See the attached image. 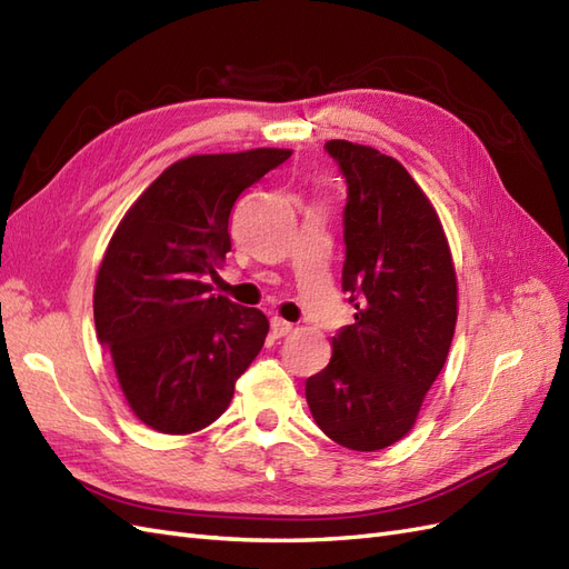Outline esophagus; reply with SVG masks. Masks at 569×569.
<instances>
[{
	"mask_svg": "<svg viewBox=\"0 0 569 569\" xmlns=\"http://www.w3.org/2000/svg\"><path fill=\"white\" fill-rule=\"evenodd\" d=\"M290 331H293V325H290V322H286V319H281V317H273L271 319V333H273V337H288V333Z\"/></svg>",
	"mask_w": 569,
	"mask_h": 569,
	"instance_id": "esophagus-1",
	"label": "esophagus"
}]
</instances>
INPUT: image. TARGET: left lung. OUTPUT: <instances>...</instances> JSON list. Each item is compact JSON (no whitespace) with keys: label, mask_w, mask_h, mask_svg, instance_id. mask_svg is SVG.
Returning a JSON list of instances; mask_svg holds the SVG:
<instances>
[{"label":"left lung","mask_w":569,"mask_h":569,"mask_svg":"<svg viewBox=\"0 0 569 569\" xmlns=\"http://www.w3.org/2000/svg\"><path fill=\"white\" fill-rule=\"evenodd\" d=\"M348 182L343 290L356 322L331 339L329 366L305 382L315 423L356 451L399 442L445 368L457 327V271L440 216L397 158L327 141Z\"/></svg>","instance_id":"8db88e82"}]
</instances>
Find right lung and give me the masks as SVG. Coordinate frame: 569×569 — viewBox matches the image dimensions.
I'll list each match as a JSON object with an SVG mask.
<instances>
[{
    "instance_id": "add662e5",
    "label": "right lung",
    "mask_w": 569,
    "mask_h": 569,
    "mask_svg": "<svg viewBox=\"0 0 569 569\" xmlns=\"http://www.w3.org/2000/svg\"><path fill=\"white\" fill-rule=\"evenodd\" d=\"M290 153L180 158L114 228L93 288L96 333L146 428L166 435L209 428L264 346L267 315L213 296L207 281L230 252L228 221L238 197Z\"/></svg>"
}]
</instances>
